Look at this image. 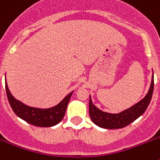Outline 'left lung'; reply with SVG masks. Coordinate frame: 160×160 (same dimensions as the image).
<instances>
[{"label": "left lung", "mask_w": 160, "mask_h": 160, "mask_svg": "<svg viewBox=\"0 0 160 160\" xmlns=\"http://www.w3.org/2000/svg\"><path fill=\"white\" fill-rule=\"evenodd\" d=\"M154 74V73H153ZM154 90V77L152 75V83L148 94L142 100L135 103V105L129 107L123 111L117 114H112L102 111L98 108L93 103L91 96L90 95L89 101V114L92 122L99 128L105 129H118L127 127L145 112L150 102L152 100Z\"/></svg>", "instance_id": "obj_1"}]
</instances>
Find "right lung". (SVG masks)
Instances as JSON below:
<instances>
[{
  "label": "right lung",
  "mask_w": 160,
  "mask_h": 160,
  "mask_svg": "<svg viewBox=\"0 0 160 160\" xmlns=\"http://www.w3.org/2000/svg\"><path fill=\"white\" fill-rule=\"evenodd\" d=\"M5 90L8 102L12 111L20 118L31 125L40 128H49L57 125L62 120L66 113L68 103L73 91L68 94L57 105L49 108H38L29 107L16 99L11 94L5 78Z\"/></svg>",
  "instance_id": "right-lung-1"
}]
</instances>
